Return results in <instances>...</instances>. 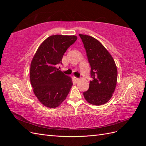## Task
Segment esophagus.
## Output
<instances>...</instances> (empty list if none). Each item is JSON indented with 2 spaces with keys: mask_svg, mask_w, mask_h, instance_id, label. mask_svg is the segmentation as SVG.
I'll use <instances>...</instances> for the list:
<instances>
[{
  "mask_svg": "<svg viewBox=\"0 0 146 146\" xmlns=\"http://www.w3.org/2000/svg\"><path fill=\"white\" fill-rule=\"evenodd\" d=\"M74 79L75 80V81H76L77 82H78V81H79V80H80V79H79L78 78L76 77H74Z\"/></svg>",
  "mask_w": 146,
  "mask_h": 146,
  "instance_id": "34e87169",
  "label": "esophagus"
}]
</instances>
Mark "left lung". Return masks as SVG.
Segmentation results:
<instances>
[{
    "label": "left lung",
    "instance_id": "1",
    "mask_svg": "<svg viewBox=\"0 0 146 146\" xmlns=\"http://www.w3.org/2000/svg\"><path fill=\"white\" fill-rule=\"evenodd\" d=\"M85 48L91 66V76L88 91L83 92L84 98L94 105L105 104L111 98L115 90L117 78L116 65L112 56L96 38L79 34Z\"/></svg>",
    "mask_w": 146,
    "mask_h": 146
}]
</instances>
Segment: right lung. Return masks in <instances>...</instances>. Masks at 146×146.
Returning <instances> with one entry per match:
<instances>
[{"mask_svg":"<svg viewBox=\"0 0 146 146\" xmlns=\"http://www.w3.org/2000/svg\"><path fill=\"white\" fill-rule=\"evenodd\" d=\"M77 39L75 35H52L41 43L32 60L31 85L35 95L47 107H58L73 85L71 78L57 67L62 64L65 52Z\"/></svg>","mask_w":146,"mask_h":146,"instance_id":"add662e5","label":"right lung"}]
</instances>
